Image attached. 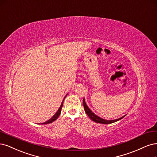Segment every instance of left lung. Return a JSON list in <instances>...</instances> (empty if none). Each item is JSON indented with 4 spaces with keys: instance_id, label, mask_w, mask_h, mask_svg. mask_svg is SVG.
I'll list each match as a JSON object with an SVG mask.
<instances>
[{
    "instance_id": "obj_1",
    "label": "left lung",
    "mask_w": 157,
    "mask_h": 157,
    "mask_svg": "<svg viewBox=\"0 0 157 157\" xmlns=\"http://www.w3.org/2000/svg\"><path fill=\"white\" fill-rule=\"evenodd\" d=\"M83 105H84V110L86 113V114H87L89 117L91 119V120L96 122V123H102V124H110V123H114L116 121H117L119 120H121L122 118H123L124 117H125V116H124L120 118L119 119H117V120H104V119H102L101 117L97 116V115H95V113L91 112V110L89 109L88 106L86 105V103L85 102V100L84 99H83Z\"/></svg>"
}]
</instances>
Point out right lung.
Wrapping results in <instances>:
<instances>
[{
	"mask_svg": "<svg viewBox=\"0 0 157 157\" xmlns=\"http://www.w3.org/2000/svg\"><path fill=\"white\" fill-rule=\"evenodd\" d=\"M67 95H66V97L67 96ZM66 97H64V99H63V101H62V104H61V106H60V107L58 109V111L56 112V113H55V115H54L50 120H48V121H45V122H44V123H41V124H48V123H52V122H53V121H55L56 119L59 117V116H60V113H61V111H62V106H63V101H64V99H65V98H66Z\"/></svg>",
	"mask_w": 157,
	"mask_h": 157,
	"instance_id": "add662e5",
	"label": "right lung"
}]
</instances>
